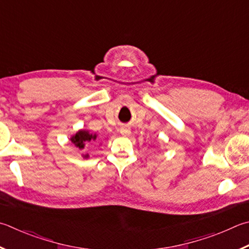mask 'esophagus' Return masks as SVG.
<instances>
[{
	"instance_id": "1",
	"label": "esophagus",
	"mask_w": 249,
	"mask_h": 249,
	"mask_svg": "<svg viewBox=\"0 0 249 249\" xmlns=\"http://www.w3.org/2000/svg\"><path fill=\"white\" fill-rule=\"evenodd\" d=\"M121 133L123 135H129L130 134V129L129 128H126V127H123L121 129Z\"/></svg>"
}]
</instances>
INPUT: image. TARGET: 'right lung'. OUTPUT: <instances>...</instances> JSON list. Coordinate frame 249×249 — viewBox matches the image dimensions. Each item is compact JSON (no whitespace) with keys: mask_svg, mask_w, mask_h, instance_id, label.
Segmentation results:
<instances>
[{"mask_svg":"<svg viewBox=\"0 0 249 249\" xmlns=\"http://www.w3.org/2000/svg\"><path fill=\"white\" fill-rule=\"evenodd\" d=\"M97 136L96 135H91L89 134L86 130H79V132L75 135V136L71 137V142H73L76 147H78L79 149H83L85 147V144L91 142V139H96ZM85 158H88V155H86Z\"/></svg>","mask_w":249,"mask_h":249,"instance_id":"right-lung-1","label":"right lung"}]
</instances>
